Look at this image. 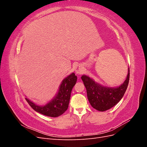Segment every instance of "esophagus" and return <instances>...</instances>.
I'll use <instances>...</instances> for the list:
<instances>
[{
    "instance_id": "1",
    "label": "esophagus",
    "mask_w": 147,
    "mask_h": 147,
    "mask_svg": "<svg viewBox=\"0 0 147 147\" xmlns=\"http://www.w3.org/2000/svg\"><path fill=\"white\" fill-rule=\"evenodd\" d=\"M83 72V67L82 65H78L75 69V72L78 75H80Z\"/></svg>"
}]
</instances>
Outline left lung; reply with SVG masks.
<instances>
[{"instance_id": "left-lung-1", "label": "left lung", "mask_w": 147, "mask_h": 147, "mask_svg": "<svg viewBox=\"0 0 147 147\" xmlns=\"http://www.w3.org/2000/svg\"><path fill=\"white\" fill-rule=\"evenodd\" d=\"M127 78L118 88H106L96 83L86 75H83L82 80L86 89L89 102L93 108L104 112L115 106L122 99L129 81V68Z\"/></svg>"}]
</instances>
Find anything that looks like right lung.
Wrapping results in <instances>:
<instances>
[{
    "label": "right lung",
    "mask_w": 147,
    "mask_h": 147,
    "mask_svg": "<svg viewBox=\"0 0 147 147\" xmlns=\"http://www.w3.org/2000/svg\"><path fill=\"white\" fill-rule=\"evenodd\" d=\"M77 77L72 73L62 82L59 92L55 98L45 106H38L25 98L29 105L35 111L45 116L57 117L67 110L70 98L71 91L77 82Z\"/></svg>",
    "instance_id": "obj_1"
}]
</instances>
